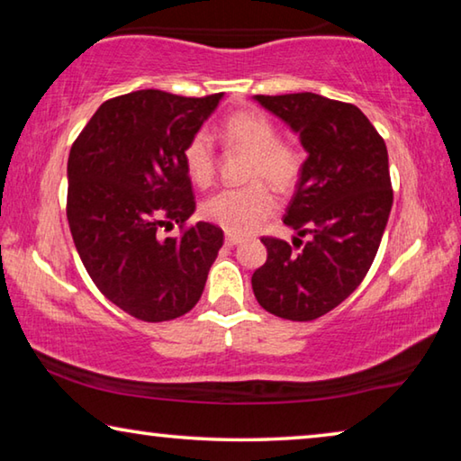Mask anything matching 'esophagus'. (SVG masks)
Listing matches in <instances>:
<instances>
[{"instance_id": "esophagus-1", "label": "esophagus", "mask_w": 461, "mask_h": 461, "mask_svg": "<svg viewBox=\"0 0 461 461\" xmlns=\"http://www.w3.org/2000/svg\"><path fill=\"white\" fill-rule=\"evenodd\" d=\"M241 241V238H238V236H233V233H228V236H225V246H230V248H233V246H238Z\"/></svg>"}]
</instances>
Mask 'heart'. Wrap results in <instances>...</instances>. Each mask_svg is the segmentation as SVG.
Masks as SVG:
<instances>
[{
	"instance_id": "b5f03b06",
	"label": "heart",
	"mask_w": 461,
	"mask_h": 461,
	"mask_svg": "<svg viewBox=\"0 0 461 461\" xmlns=\"http://www.w3.org/2000/svg\"><path fill=\"white\" fill-rule=\"evenodd\" d=\"M225 144L249 152L248 181L238 189H223L203 203L201 212L230 233H249L275 212L276 203L267 185L278 193L293 191L303 173V156L293 144L278 140L275 122L260 112H236L221 123ZM183 165L191 181L199 186L213 183L217 154L209 131L199 130L183 146Z\"/></svg>"
}]
</instances>
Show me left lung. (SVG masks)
<instances>
[{
    "label": "left lung",
    "mask_w": 461,
    "mask_h": 461,
    "mask_svg": "<svg viewBox=\"0 0 461 461\" xmlns=\"http://www.w3.org/2000/svg\"><path fill=\"white\" fill-rule=\"evenodd\" d=\"M256 101L285 120L309 152L285 223L311 238L291 246L264 236L268 258L252 275V288L268 313L313 321L346 301L376 258L393 207L386 144L352 104L315 93Z\"/></svg>",
    "instance_id": "1"
}]
</instances>
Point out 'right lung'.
<instances>
[{
  "instance_id": "obj_1",
  "label": "right lung",
  "mask_w": 461,
  "mask_h": 461,
  "mask_svg": "<svg viewBox=\"0 0 461 461\" xmlns=\"http://www.w3.org/2000/svg\"><path fill=\"white\" fill-rule=\"evenodd\" d=\"M221 93L183 97L142 89L107 99L68 154L67 220L95 286L128 315L158 323L197 305L223 231L186 225L194 212L183 146ZM176 222L182 236L162 240Z\"/></svg>"
}]
</instances>
